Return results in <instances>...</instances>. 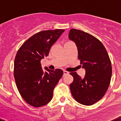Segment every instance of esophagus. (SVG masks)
Masks as SVG:
<instances>
[{
  "mask_svg": "<svg viewBox=\"0 0 121 121\" xmlns=\"http://www.w3.org/2000/svg\"><path fill=\"white\" fill-rule=\"evenodd\" d=\"M69 73L68 72L66 71V70H64V76H65V75L68 74Z\"/></svg>",
  "mask_w": 121,
  "mask_h": 121,
  "instance_id": "obj_1",
  "label": "esophagus"
}]
</instances>
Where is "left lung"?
Wrapping results in <instances>:
<instances>
[{
	"mask_svg": "<svg viewBox=\"0 0 121 121\" xmlns=\"http://www.w3.org/2000/svg\"><path fill=\"white\" fill-rule=\"evenodd\" d=\"M68 37L76 43L78 59L85 70L84 77L76 72L70 73L73 77L70 91L76 101L89 106L100 100L109 87L112 74L110 60L102 43L91 34L71 29Z\"/></svg>",
	"mask_w": 121,
	"mask_h": 121,
	"instance_id": "left-lung-1",
	"label": "left lung"
}]
</instances>
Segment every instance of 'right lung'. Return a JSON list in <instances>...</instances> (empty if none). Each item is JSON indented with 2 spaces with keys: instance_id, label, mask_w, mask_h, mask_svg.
<instances>
[{
  "instance_id": "1",
  "label": "right lung",
  "mask_w": 121,
  "mask_h": 121,
  "mask_svg": "<svg viewBox=\"0 0 121 121\" xmlns=\"http://www.w3.org/2000/svg\"><path fill=\"white\" fill-rule=\"evenodd\" d=\"M65 31L56 29L35 34L18 50L14 61L16 86L26 102L41 107L50 102L53 90L63 75L60 69H42L41 60L48 56L50 48Z\"/></svg>"
}]
</instances>
